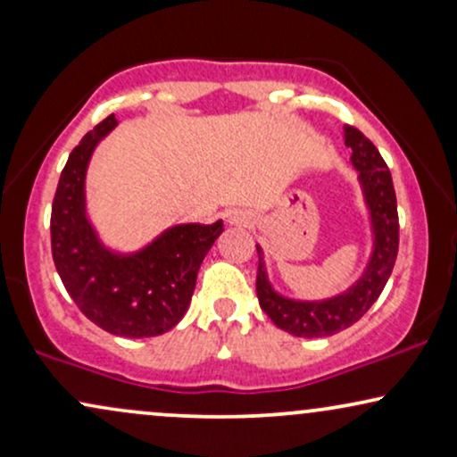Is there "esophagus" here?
I'll return each mask as SVG.
<instances>
[{
	"label": "esophagus",
	"mask_w": 457,
	"mask_h": 457,
	"mask_svg": "<svg viewBox=\"0 0 457 457\" xmlns=\"http://www.w3.org/2000/svg\"><path fill=\"white\" fill-rule=\"evenodd\" d=\"M240 221H243V219H240L238 214H234V217H229V223H240Z\"/></svg>",
	"instance_id": "obj_1"
}]
</instances>
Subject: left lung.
Segmentation results:
<instances>
[{
    "label": "left lung",
    "instance_id": "8db88e82",
    "mask_svg": "<svg viewBox=\"0 0 457 457\" xmlns=\"http://www.w3.org/2000/svg\"><path fill=\"white\" fill-rule=\"evenodd\" d=\"M344 141L353 150L350 161L359 171V182L363 188L367 211H370L371 234H374V249L361 279L342 295L327 298V301L286 298L272 290L262 249L258 246L260 264L255 290H258L260 307L277 327L296 337H328L353 327L356 320L363 318L367 309L378 301L395 266L397 246H400V221H397L395 188H393L389 167L378 148L359 129L344 127Z\"/></svg>",
    "mask_w": 457,
    "mask_h": 457
}]
</instances>
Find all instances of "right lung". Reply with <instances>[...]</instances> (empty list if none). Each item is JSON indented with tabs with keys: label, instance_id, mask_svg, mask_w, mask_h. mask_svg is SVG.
Segmentation results:
<instances>
[{
	"label": "right lung",
	"instance_id": "add662e5",
	"mask_svg": "<svg viewBox=\"0 0 457 457\" xmlns=\"http://www.w3.org/2000/svg\"><path fill=\"white\" fill-rule=\"evenodd\" d=\"M115 124L112 113L68 156L51 208V251L83 316L120 337H154L187 313L197 270L223 221L174 225L135 253L107 249L86 212V171L94 148Z\"/></svg>",
	"mask_w": 457,
	"mask_h": 457
}]
</instances>
